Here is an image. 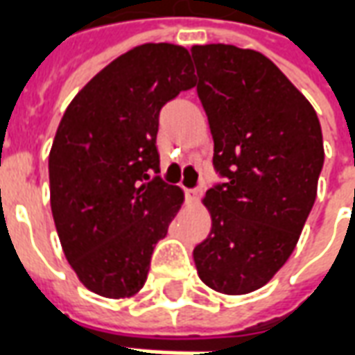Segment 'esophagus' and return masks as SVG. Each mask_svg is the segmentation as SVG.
<instances>
[{"instance_id":"obj_1","label":"esophagus","mask_w":355,"mask_h":355,"mask_svg":"<svg viewBox=\"0 0 355 355\" xmlns=\"http://www.w3.org/2000/svg\"><path fill=\"white\" fill-rule=\"evenodd\" d=\"M201 196V188H192V190H186V198L190 201H198Z\"/></svg>"}]
</instances>
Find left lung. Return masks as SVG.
Instances as JSON below:
<instances>
[{"mask_svg":"<svg viewBox=\"0 0 355 355\" xmlns=\"http://www.w3.org/2000/svg\"><path fill=\"white\" fill-rule=\"evenodd\" d=\"M198 96L224 178L209 188L207 239L193 249L201 282L224 295L266 285L295 251L318 196L323 137L312 104L253 49L193 45Z\"/></svg>","mask_w":355,"mask_h":355,"instance_id":"8db88e82","label":"left lung"}]
</instances>
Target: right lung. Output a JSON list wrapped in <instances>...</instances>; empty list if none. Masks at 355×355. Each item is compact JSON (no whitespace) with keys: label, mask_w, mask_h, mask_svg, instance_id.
<instances>
[{"label":"right lung","mask_w":355,"mask_h":355,"mask_svg":"<svg viewBox=\"0 0 355 355\" xmlns=\"http://www.w3.org/2000/svg\"><path fill=\"white\" fill-rule=\"evenodd\" d=\"M190 55L144 43L112 60L73 96L49 154L51 211L80 282L106 298L146 283L155 243L184 201L159 177V110L196 85Z\"/></svg>","instance_id":"obj_1"}]
</instances>
